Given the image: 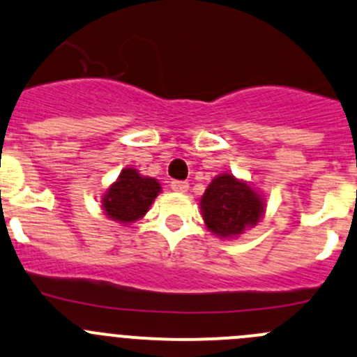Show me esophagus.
Segmentation results:
<instances>
[{"label":"esophagus","instance_id":"1","mask_svg":"<svg viewBox=\"0 0 357 357\" xmlns=\"http://www.w3.org/2000/svg\"><path fill=\"white\" fill-rule=\"evenodd\" d=\"M171 188L178 193H185L188 190V183L186 181H171Z\"/></svg>","mask_w":357,"mask_h":357}]
</instances>
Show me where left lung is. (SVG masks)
<instances>
[{
	"label": "left lung",
	"mask_w": 357,
	"mask_h": 357,
	"mask_svg": "<svg viewBox=\"0 0 357 357\" xmlns=\"http://www.w3.org/2000/svg\"><path fill=\"white\" fill-rule=\"evenodd\" d=\"M200 207L206 227L218 237H235L248 227H255L265 209L261 195L231 174H221L211 181Z\"/></svg>",
	"instance_id": "8db88e82"
}]
</instances>
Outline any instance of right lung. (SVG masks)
Returning a JSON list of instances; mask_svg holds the SVG:
<instances>
[{
	"instance_id": "obj_1",
	"label": "right lung",
	"mask_w": 357,
	"mask_h": 357,
	"mask_svg": "<svg viewBox=\"0 0 357 357\" xmlns=\"http://www.w3.org/2000/svg\"><path fill=\"white\" fill-rule=\"evenodd\" d=\"M158 192L157 179L144 178L136 169H123L102 197V209L112 220L132 223L148 213Z\"/></svg>"
}]
</instances>
